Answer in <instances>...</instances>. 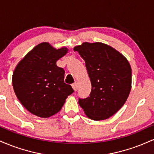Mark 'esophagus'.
Segmentation results:
<instances>
[{
    "label": "esophagus",
    "mask_w": 154,
    "mask_h": 154,
    "mask_svg": "<svg viewBox=\"0 0 154 154\" xmlns=\"http://www.w3.org/2000/svg\"><path fill=\"white\" fill-rule=\"evenodd\" d=\"M72 88H73V89L75 90V91H77V90H78L79 85H78V83H77V82L73 83V84L72 85Z\"/></svg>",
    "instance_id": "esophagus-1"
}]
</instances>
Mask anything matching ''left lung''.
<instances>
[{
  "instance_id": "1",
  "label": "left lung",
  "mask_w": 154,
  "mask_h": 154,
  "mask_svg": "<svg viewBox=\"0 0 154 154\" xmlns=\"http://www.w3.org/2000/svg\"><path fill=\"white\" fill-rule=\"evenodd\" d=\"M85 61L91 82L90 96L79 104L93 120L106 119L116 114L128 99L132 85V69L126 58L102 43H83L74 48Z\"/></svg>"
}]
</instances>
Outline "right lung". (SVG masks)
Instances as JSON below:
<instances>
[{"mask_svg": "<svg viewBox=\"0 0 154 154\" xmlns=\"http://www.w3.org/2000/svg\"><path fill=\"white\" fill-rule=\"evenodd\" d=\"M68 51L42 43L19 61L12 76L14 91L21 103L34 115L48 118L61 110L74 92L64 83V70L56 61Z\"/></svg>", "mask_w": 154, "mask_h": 154, "instance_id": "right-lung-1", "label": "right lung"}]
</instances>
